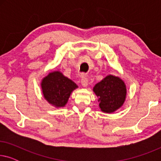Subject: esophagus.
Here are the masks:
<instances>
[{
	"label": "esophagus",
	"mask_w": 161,
	"mask_h": 161,
	"mask_svg": "<svg viewBox=\"0 0 161 161\" xmlns=\"http://www.w3.org/2000/svg\"><path fill=\"white\" fill-rule=\"evenodd\" d=\"M81 84L83 87H86L88 86V78L85 74H82V78H81Z\"/></svg>",
	"instance_id": "34e87169"
}]
</instances>
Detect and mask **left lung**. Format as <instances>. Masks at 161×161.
Masks as SVG:
<instances>
[{"label": "left lung", "instance_id": "1", "mask_svg": "<svg viewBox=\"0 0 161 161\" xmlns=\"http://www.w3.org/2000/svg\"><path fill=\"white\" fill-rule=\"evenodd\" d=\"M103 112L112 113L122 106L126 97V87L119 78L108 75L94 87Z\"/></svg>", "mask_w": 161, "mask_h": 161}]
</instances>
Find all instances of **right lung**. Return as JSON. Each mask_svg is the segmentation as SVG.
Masks as SVG:
<instances>
[{
  "label": "right lung",
  "mask_w": 161,
  "mask_h": 161,
  "mask_svg": "<svg viewBox=\"0 0 161 161\" xmlns=\"http://www.w3.org/2000/svg\"><path fill=\"white\" fill-rule=\"evenodd\" d=\"M77 87L73 81L60 72H51L42 82L44 97L50 104L56 107L64 106L71 92Z\"/></svg>",
  "instance_id": "obj_1"
}]
</instances>
